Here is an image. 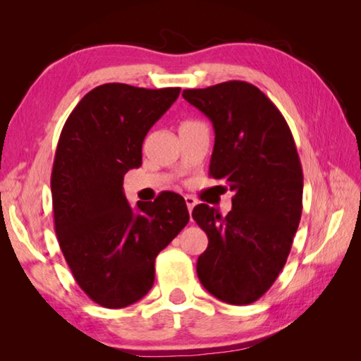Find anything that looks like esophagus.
<instances>
[{"instance_id": "obj_1", "label": "esophagus", "mask_w": 361, "mask_h": 361, "mask_svg": "<svg viewBox=\"0 0 361 361\" xmlns=\"http://www.w3.org/2000/svg\"><path fill=\"white\" fill-rule=\"evenodd\" d=\"M185 202H186V207H188V210H189V213L192 212V209H194V205L197 204V200H195L192 195H186L185 197Z\"/></svg>"}]
</instances>
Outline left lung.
<instances>
[{
	"instance_id": "8db88e82",
	"label": "left lung",
	"mask_w": 361,
	"mask_h": 361,
	"mask_svg": "<svg viewBox=\"0 0 361 361\" xmlns=\"http://www.w3.org/2000/svg\"><path fill=\"white\" fill-rule=\"evenodd\" d=\"M215 130L210 175L234 191L224 218L207 204L192 218L209 237L197 277L219 301L255 302L288 258L302 212V169L277 106L253 84L228 81L183 90Z\"/></svg>"
}]
</instances>
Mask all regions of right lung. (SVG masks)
I'll list each match as a JSON object with an SVG mask.
<instances>
[{
  "mask_svg": "<svg viewBox=\"0 0 361 361\" xmlns=\"http://www.w3.org/2000/svg\"><path fill=\"white\" fill-rule=\"evenodd\" d=\"M180 87L99 85L60 133L51 176L54 224L81 290L108 309L127 307L154 283V261L189 221L185 199L162 192L132 209L124 175L142 166V145Z\"/></svg>",
  "mask_w": 361,
  "mask_h": 361,
  "instance_id": "add662e5",
  "label": "right lung"
}]
</instances>
